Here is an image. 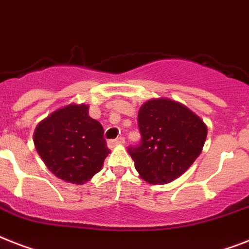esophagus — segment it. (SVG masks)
Instances as JSON below:
<instances>
[{
	"label": "esophagus",
	"mask_w": 249,
	"mask_h": 249,
	"mask_svg": "<svg viewBox=\"0 0 249 249\" xmlns=\"http://www.w3.org/2000/svg\"><path fill=\"white\" fill-rule=\"evenodd\" d=\"M124 143H125V138H124V137H119V138H116V139L108 141V142H107V145H108L110 148H114L115 145L124 144Z\"/></svg>",
	"instance_id": "34e87169"
}]
</instances>
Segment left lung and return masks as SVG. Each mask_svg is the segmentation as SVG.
Wrapping results in <instances>:
<instances>
[{
  "label": "left lung",
  "instance_id": "left-lung-1",
  "mask_svg": "<svg viewBox=\"0 0 249 249\" xmlns=\"http://www.w3.org/2000/svg\"><path fill=\"white\" fill-rule=\"evenodd\" d=\"M141 143L128 152L141 178L167 184L191 167L202 152L207 126L187 106L169 98H153L139 108Z\"/></svg>",
  "mask_w": 249,
  "mask_h": 249
}]
</instances>
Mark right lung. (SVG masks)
<instances>
[{
	"mask_svg": "<svg viewBox=\"0 0 249 249\" xmlns=\"http://www.w3.org/2000/svg\"><path fill=\"white\" fill-rule=\"evenodd\" d=\"M88 105H68L42 120L34 145L48 170L58 179L84 184L102 169L110 153L104 128L88 115Z\"/></svg>",
	"mask_w": 249,
	"mask_h": 249,
	"instance_id": "add662e5",
	"label": "right lung"
}]
</instances>
